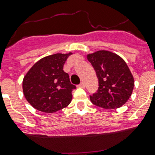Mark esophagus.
Listing matches in <instances>:
<instances>
[{"label": "esophagus", "instance_id": "1", "mask_svg": "<svg viewBox=\"0 0 155 155\" xmlns=\"http://www.w3.org/2000/svg\"><path fill=\"white\" fill-rule=\"evenodd\" d=\"M78 87H81V88H84L85 87V84L84 83H80V84L78 85Z\"/></svg>", "mask_w": 155, "mask_h": 155}]
</instances>
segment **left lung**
<instances>
[{
  "label": "left lung",
  "mask_w": 155,
  "mask_h": 155,
  "mask_svg": "<svg viewBox=\"0 0 155 155\" xmlns=\"http://www.w3.org/2000/svg\"><path fill=\"white\" fill-rule=\"evenodd\" d=\"M99 80L98 91L90 100L93 104L104 108H118L132 95L134 79L125 60L117 54L98 51L87 54Z\"/></svg>",
  "instance_id": "8db88e82"
}]
</instances>
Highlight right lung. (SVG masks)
Instances as JSON below:
<instances>
[{"label": "right lung", "instance_id": "right-lung-1", "mask_svg": "<svg viewBox=\"0 0 155 155\" xmlns=\"http://www.w3.org/2000/svg\"><path fill=\"white\" fill-rule=\"evenodd\" d=\"M57 53L41 58L24 76L23 94L35 109L53 113L66 108L72 100V90L68 73L63 71L67 58L71 54Z\"/></svg>", "mask_w": 155, "mask_h": 155}]
</instances>
